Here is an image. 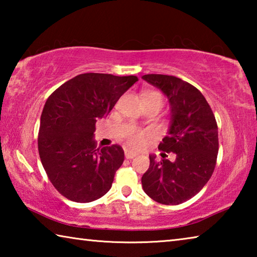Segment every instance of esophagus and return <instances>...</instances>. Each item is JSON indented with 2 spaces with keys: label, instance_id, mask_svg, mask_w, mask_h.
Masks as SVG:
<instances>
[{
  "label": "esophagus",
  "instance_id": "1",
  "mask_svg": "<svg viewBox=\"0 0 257 257\" xmlns=\"http://www.w3.org/2000/svg\"><path fill=\"white\" fill-rule=\"evenodd\" d=\"M138 154L136 153V152H134V151H130V150H125L124 151V156H125V159H134V158H136Z\"/></svg>",
  "mask_w": 257,
  "mask_h": 257
}]
</instances>
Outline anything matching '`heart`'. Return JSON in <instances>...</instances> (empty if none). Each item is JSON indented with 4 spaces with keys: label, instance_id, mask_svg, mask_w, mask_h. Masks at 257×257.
Wrapping results in <instances>:
<instances>
[{
    "label": "heart",
    "instance_id": "1",
    "mask_svg": "<svg viewBox=\"0 0 257 257\" xmlns=\"http://www.w3.org/2000/svg\"><path fill=\"white\" fill-rule=\"evenodd\" d=\"M146 97H153V98L159 99L161 102H163V98L161 96V94L155 93V92L149 93L145 96V98ZM144 139H145V134L143 132H139V130L133 129L132 132L128 134V144L133 147H141L143 144H144Z\"/></svg>",
    "mask_w": 257,
    "mask_h": 257
}]
</instances>
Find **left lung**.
<instances>
[{
	"label": "left lung",
	"mask_w": 257,
	"mask_h": 257,
	"mask_svg": "<svg viewBox=\"0 0 257 257\" xmlns=\"http://www.w3.org/2000/svg\"><path fill=\"white\" fill-rule=\"evenodd\" d=\"M142 78L168 98L170 125L159 149L176 158L158 162L156 156L151 154L142 186L155 202L178 205L199 193L214 171L219 152L217 124L196 87L175 76L152 73Z\"/></svg>",
	"instance_id": "obj_1"
}]
</instances>
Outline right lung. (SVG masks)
Here are the masks:
<instances>
[{"label": "right lung", "mask_w": 257, "mask_h": 257, "mask_svg": "<svg viewBox=\"0 0 257 257\" xmlns=\"http://www.w3.org/2000/svg\"><path fill=\"white\" fill-rule=\"evenodd\" d=\"M138 80L136 76L81 73L51 94L43 108L38 152L46 175L64 197L88 203L110 190L124 160L119 145L95 147V123Z\"/></svg>", "instance_id": "obj_1"}]
</instances>
